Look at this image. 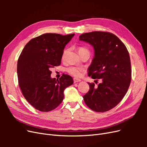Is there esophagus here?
Returning <instances> with one entry per match:
<instances>
[{"instance_id":"obj_1","label":"esophagus","mask_w":147,"mask_h":147,"mask_svg":"<svg viewBox=\"0 0 147 147\" xmlns=\"http://www.w3.org/2000/svg\"><path fill=\"white\" fill-rule=\"evenodd\" d=\"M81 82L80 79H78V78H74V83H77V82Z\"/></svg>"}]
</instances>
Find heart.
Returning a JSON list of instances; mask_svg holds the SVG:
<instances>
[{"label": "heart", "mask_w": 147, "mask_h": 147, "mask_svg": "<svg viewBox=\"0 0 147 147\" xmlns=\"http://www.w3.org/2000/svg\"><path fill=\"white\" fill-rule=\"evenodd\" d=\"M78 52L80 55L82 53H84V52L90 53V51H89L88 49L84 48V47H78ZM65 53H66V51H64L63 55V56H62V58L63 59H64ZM67 72L69 74L72 75V76H74V77H80L82 76V72H83L84 70H83V69H82L81 67H78L72 66V67H70L67 68Z\"/></svg>", "instance_id": "b5f03b06"}]
</instances>
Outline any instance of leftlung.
<instances>
[{
  "instance_id": "8db88e82",
  "label": "left lung",
  "mask_w": 147,
  "mask_h": 147,
  "mask_svg": "<svg viewBox=\"0 0 147 147\" xmlns=\"http://www.w3.org/2000/svg\"><path fill=\"white\" fill-rule=\"evenodd\" d=\"M79 38L91 44L94 49L88 76L102 80L97 86L94 83H88L90 90L83 96L84 101L95 112H107L121 101L129 87V54L124 44L112 33L94 31L83 34Z\"/></svg>"
}]
</instances>
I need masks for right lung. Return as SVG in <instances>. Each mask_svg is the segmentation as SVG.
<instances>
[{"instance_id":"right-lung-1","label":"right lung","mask_w":147,"mask_h":147,"mask_svg":"<svg viewBox=\"0 0 147 147\" xmlns=\"http://www.w3.org/2000/svg\"><path fill=\"white\" fill-rule=\"evenodd\" d=\"M74 35L44 34L31 39L22 51L17 64L18 84L35 109L44 112L55 109L63 100L65 89L73 84L69 75L51 78L50 69L61 64L64 49Z\"/></svg>"}]
</instances>
